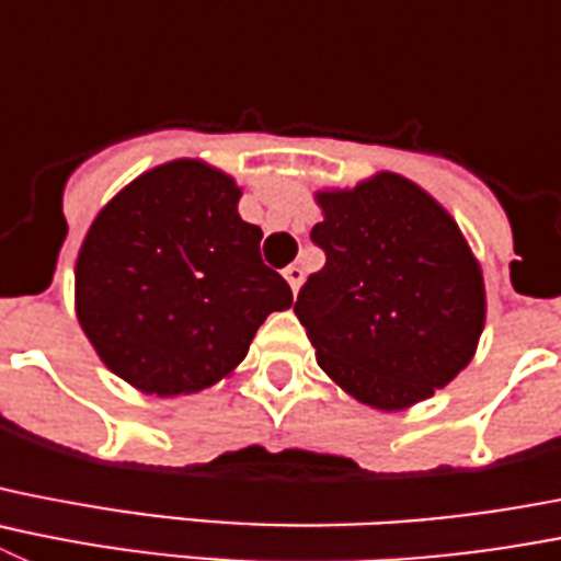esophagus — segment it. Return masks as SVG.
<instances>
[{
    "mask_svg": "<svg viewBox=\"0 0 561 561\" xmlns=\"http://www.w3.org/2000/svg\"><path fill=\"white\" fill-rule=\"evenodd\" d=\"M284 277H286V280H289L291 291H295V295H297V289H300V284H302V266L289 264V266H286V270H284Z\"/></svg>",
    "mask_w": 561,
    "mask_h": 561,
    "instance_id": "esophagus-1",
    "label": "esophagus"
}]
</instances>
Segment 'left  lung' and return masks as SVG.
I'll return each instance as SVG.
<instances>
[{
	"instance_id": "left-lung-1",
	"label": "left lung",
	"mask_w": 561,
	"mask_h": 561,
	"mask_svg": "<svg viewBox=\"0 0 561 561\" xmlns=\"http://www.w3.org/2000/svg\"><path fill=\"white\" fill-rule=\"evenodd\" d=\"M317 203L325 219L311 241L325 266L295 302L317 364L373 409L431 398L470 364L484 331V277L459 225L392 172Z\"/></svg>"
}]
</instances>
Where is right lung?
Masks as SVG:
<instances>
[{"mask_svg": "<svg viewBox=\"0 0 561 561\" xmlns=\"http://www.w3.org/2000/svg\"><path fill=\"white\" fill-rule=\"evenodd\" d=\"M239 197L233 178L183 158L133 180L89 228L77 320L107 369L141 392L172 398L217 383L261 322L291 306Z\"/></svg>", "mask_w": 561, "mask_h": 561, "instance_id": "1", "label": "right lung"}]
</instances>
